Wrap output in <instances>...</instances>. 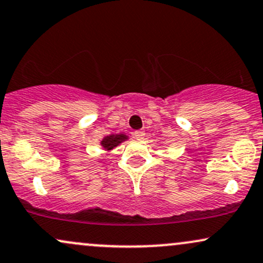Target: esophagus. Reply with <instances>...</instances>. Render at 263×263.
Masks as SVG:
<instances>
[{"mask_svg": "<svg viewBox=\"0 0 263 263\" xmlns=\"http://www.w3.org/2000/svg\"><path fill=\"white\" fill-rule=\"evenodd\" d=\"M144 131L143 129H140V131H136V132H134V136H135V138L136 140H138V141H141V140H143V137H144Z\"/></svg>", "mask_w": 263, "mask_h": 263, "instance_id": "34e87169", "label": "esophagus"}]
</instances>
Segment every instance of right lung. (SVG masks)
Masks as SVG:
<instances>
[{"label":"right lung","mask_w":263,"mask_h":263,"mask_svg":"<svg viewBox=\"0 0 263 263\" xmlns=\"http://www.w3.org/2000/svg\"><path fill=\"white\" fill-rule=\"evenodd\" d=\"M128 140V136L125 134H119V135H109L106 137H104L103 140L100 141V145L104 148V151L110 152L112 151L114 148L118 147L120 143H122L123 141Z\"/></svg>","instance_id":"obj_1"}]
</instances>
